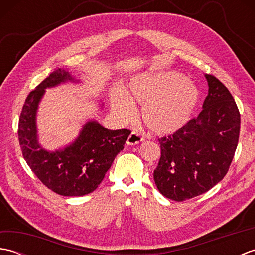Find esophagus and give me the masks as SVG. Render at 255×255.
Masks as SVG:
<instances>
[{
  "mask_svg": "<svg viewBox=\"0 0 255 255\" xmlns=\"http://www.w3.org/2000/svg\"><path fill=\"white\" fill-rule=\"evenodd\" d=\"M143 141V137L141 136V134H139L138 132H131L130 134H129V137L127 139L126 143L128 145H137L139 144L140 142Z\"/></svg>",
  "mask_w": 255,
  "mask_h": 255,
  "instance_id": "obj_1",
  "label": "esophagus"
}]
</instances>
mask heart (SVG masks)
<instances>
[{"mask_svg": "<svg viewBox=\"0 0 255 255\" xmlns=\"http://www.w3.org/2000/svg\"><path fill=\"white\" fill-rule=\"evenodd\" d=\"M200 91L180 72L139 74L131 79L128 95L113 92L111 106L122 121L133 116L132 103L142 105L141 119L151 132L169 136L180 131L191 121L199 104Z\"/></svg>", "mask_w": 255, "mask_h": 255, "instance_id": "obj_1", "label": "heart"}]
</instances>
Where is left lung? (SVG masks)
I'll return each instance as SVG.
<instances>
[{
  "mask_svg": "<svg viewBox=\"0 0 255 255\" xmlns=\"http://www.w3.org/2000/svg\"><path fill=\"white\" fill-rule=\"evenodd\" d=\"M208 95L199 115L172 136L159 140L161 158L153 172L159 192L183 202L213 188L228 172L240 132V113L228 89L205 74Z\"/></svg>",
  "mask_w": 255,
  "mask_h": 255,
  "instance_id": "8db88e82",
  "label": "left lung"
}]
</instances>
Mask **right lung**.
<instances>
[{
  "instance_id": "1",
  "label": "right lung",
  "mask_w": 255,
  "mask_h": 255,
  "mask_svg": "<svg viewBox=\"0 0 255 255\" xmlns=\"http://www.w3.org/2000/svg\"><path fill=\"white\" fill-rule=\"evenodd\" d=\"M66 83L81 81L67 69H58L30 92L20 113L18 140L27 164L48 188L62 196H83L99 187L131 131L111 130L95 118L88 119L72 142L53 151L45 149L38 136V108L47 89ZM99 105L102 110L104 103Z\"/></svg>"
}]
</instances>
